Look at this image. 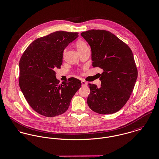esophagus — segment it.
I'll return each instance as SVG.
<instances>
[{"mask_svg":"<svg viewBox=\"0 0 159 159\" xmlns=\"http://www.w3.org/2000/svg\"><path fill=\"white\" fill-rule=\"evenodd\" d=\"M81 83H82V86H86L87 85V83L85 81H84V80H82V81H81Z\"/></svg>","mask_w":159,"mask_h":159,"instance_id":"1","label":"esophagus"}]
</instances>
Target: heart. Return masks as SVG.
Returning a JSON list of instances; mask_svg holds the SVG:
<instances>
[{"instance_id":"obj_1","label":"heart","mask_w":159,"mask_h":159,"mask_svg":"<svg viewBox=\"0 0 159 159\" xmlns=\"http://www.w3.org/2000/svg\"><path fill=\"white\" fill-rule=\"evenodd\" d=\"M75 45L76 47L78 49V51L80 52L86 49H88L89 47L87 45V44L85 42L82 40H79L75 42Z\"/></svg>"}]
</instances>
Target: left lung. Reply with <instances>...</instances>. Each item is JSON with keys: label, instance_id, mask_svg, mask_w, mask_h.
I'll return each instance as SVG.
<instances>
[{"label": "left lung", "instance_id": "8db88e82", "mask_svg": "<svg viewBox=\"0 0 159 159\" xmlns=\"http://www.w3.org/2000/svg\"><path fill=\"white\" fill-rule=\"evenodd\" d=\"M91 49L93 67L103 70L101 86L89 84L87 103L100 114H111L122 108L129 100L137 78L133 52L110 31L91 30L81 33Z\"/></svg>", "mask_w": 159, "mask_h": 159}]
</instances>
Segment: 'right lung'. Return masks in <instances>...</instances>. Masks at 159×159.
<instances>
[{
	"label": "right lung",
	"mask_w": 159,
	"mask_h": 159,
	"mask_svg": "<svg viewBox=\"0 0 159 159\" xmlns=\"http://www.w3.org/2000/svg\"><path fill=\"white\" fill-rule=\"evenodd\" d=\"M78 33L56 31L34 40L19 61V86L30 106L45 117L59 116L68 109L81 87L74 77L59 84L55 70L61 68L63 50Z\"/></svg>",
	"instance_id": "obj_1"
}]
</instances>
